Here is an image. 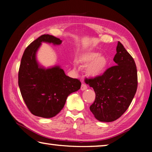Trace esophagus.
Listing matches in <instances>:
<instances>
[{"instance_id": "1", "label": "esophagus", "mask_w": 152, "mask_h": 152, "mask_svg": "<svg viewBox=\"0 0 152 152\" xmlns=\"http://www.w3.org/2000/svg\"><path fill=\"white\" fill-rule=\"evenodd\" d=\"M86 88H87V86H86V84H85L84 83L82 84V85H81V88H80V89L82 90V91H84V90H86Z\"/></svg>"}]
</instances>
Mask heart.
Here are the masks:
<instances>
[{
	"label": "heart",
	"instance_id": "b5f03b06",
	"mask_svg": "<svg viewBox=\"0 0 152 152\" xmlns=\"http://www.w3.org/2000/svg\"><path fill=\"white\" fill-rule=\"evenodd\" d=\"M80 61L84 65H91L87 69V74L92 77L99 76L104 72L106 69L108 60L104 56H100V53L95 51L86 52L81 56Z\"/></svg>",
	"mask_w": 152,
	"mask_h": 152
}]
</instances>
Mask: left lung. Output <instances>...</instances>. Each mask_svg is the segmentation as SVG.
Returning a JSON list of instances; mask_svg holds the SVG:
<instances>
[{
    "instance_id": "obj_1",
    "label": "left lung",
    "mask_w": 152,
    "mask_h": 152,
    "mask_svg": "<svg viewBox=\"0 0 152 152\" xmlns=\"http://www.w3.org/2000/svg\"><path fill=\"white\" fill-rule=\"evenodd\" d=\"M113 60L117 65L107 69L102 75L84 80L96 94L90 110L102 122L119 119L132 103L137 88L135 61L119 42Z\"/></svg>"
}]
</instances>
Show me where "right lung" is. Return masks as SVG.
<instances>
[{
  "mask_svg": "<svg viewBox=\"0 0 152 152\" xmlns=\"http://www.w3.org/2000/svg\"><path fill=\"white\" fill-rule=\"evenodd\" d=\"M42 42L60 45L61 40L45 34L30 43L20 61L18 84L30 112L37 117L51 118L63 109L68 95L80 88L81 82L66 76L60 66L45 69L39 66L36 52Z\"/></svg>",
  "mask_w": 152,
  "mask_h": 152,
  "instance_id": "obj_1",
  "label": "right lung"
}]
</instances>
